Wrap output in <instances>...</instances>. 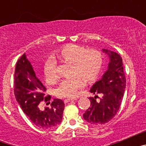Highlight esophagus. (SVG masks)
Returning <instances> with one entry per match:
<instances>
[{
  "label": "esophagus",
  "instance_id": "1",
  "mask_svg": "<svg viewBox=\"0 0 146 146\" xmlns=\"http://www.w3.org/2000/svg\"><path fill=\"white\" fill-rule=\"evenodd\" d=\"M77 99H64V103H68L71 101H74V100H76Z\"/></svg>",
  "mask_w": 146,
  "mask_h": 146
}]
</instances>
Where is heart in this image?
Listing matches in <instances>:
<instances>
[{"label": "heart", "instance_id": "1", "mask_svg": "<svg viewBox=\"0 0 146 146\" xmlns=\"http://www.w3.org/2000/svg\"><path fill=\"white\" fill-rule=\"evenodd\" d=\"M61 61L72 64L71 77L60 82L56 89V95L60 98H74L83 87V80L94 81L101 72L103 64L102 55L99 50L86 48L80 45L71 44L64 46L56 53ZM45 78L49 82L58 80L56 62L53 58L46 61L44 68Z\"/></svg>", "mask_w": 146, "mask_h": 146}]
</instances>
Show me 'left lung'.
I'll return each instance as SVG.
<instances>
[{
  "instance_id": "1",
  "label": "left lung",
  "mask_w": 146,
  "mask_h": 146,
  "mask_svg": "<svg viewBox=\"0 0 146 146\" xmlns=\"http://www.w3.org/2000/svg\"><path fill=\"white\" fill-rule=\"evenodd\" d=\"M102 51L109 57L108 70L104 72L101 80L91 87L90 92L95 96L89 98L91 107L83 114L85 121L92 125L108 123L116 115L126 88V77L120 55L107 49H102ZM97 94L101 98L96 100Z\"/></svg>"
}]
</instances>
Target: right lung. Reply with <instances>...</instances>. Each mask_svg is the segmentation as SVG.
Wrapping results in <instances>:
<instances>
[{
    "mask_svg": "<svg viewBox=\"0 0 146 146\" xmlns=\"http://www.w3.org/2000/svg\"><path fill=\"white\" fill-rule=\"evenodd\" d=\"M15 95L17 103L38 128L51 129L61 123L64 104L61 99H54L50 108L40 110L38 105L44 99L50 100V96L44 98L46 88L36 75L31 62L23 54L16 64L15 72Z\"/></svg>",
    "mask_w": 146,
    "mask_h": 146,
    "instance_id": "obj_1",
    "label": "right lung"
}]
</instances>
